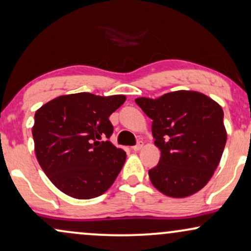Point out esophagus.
<instances>
[{"label":"esophagus","mask_w":251,"mask_h":251,"mask_svg":"<svg viewBox=\"0 0 251 251\" xmlns=\"http://www.w3.org/2000/svg\"><path fill=\"white\" fill-rule=\"evenodd\" d=\"M142 146H144V144H142V141H139L138 144H136L135 146H133V147H132V151H140V149L142 148Z\"/></svg>","instance_id":"34e87169"}]
</instances>
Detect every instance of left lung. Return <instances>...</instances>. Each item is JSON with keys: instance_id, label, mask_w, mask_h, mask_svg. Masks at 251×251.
Here are the masks:
<instances>
[{"instance_id": "1", "label": "left lung", "mask_w": 251, "mask_h": 251, "mask_svg": "<svg viewBox=\"0 0 251 251\" xmlns=\"http://www.w3.org/2000/svg\"><path fill=\"white\" fill-rule=\"evenodd\" d=\"M135 103L153 120L151 133L160 148L157 166L148 171L163 195L184 198L201 190L217 169L227 132L221 106L198 91L178 90Z\"/></svg>"}]
</instances>
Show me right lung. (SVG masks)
I'll use <instances>...</instances> for the list:
<instances>
[{
    "instance_id": "right-lung-1",
    "label": "right lung",
    "mask_w": 251,
    "mask_h": 251,
    "mask_svg": "<svg viewBox=\"0 0 251 251\" xmlns=\"http://www.w3.org/2000/svg\"><path fill=\"white\" fill-rule=\"evenodd\" d=\"M124 95H63L44 104L34 115V151L50 182L76 199L103 195L125 163L126 153L109 141L112 112Z\"/></svg>"
}]
</instances>
